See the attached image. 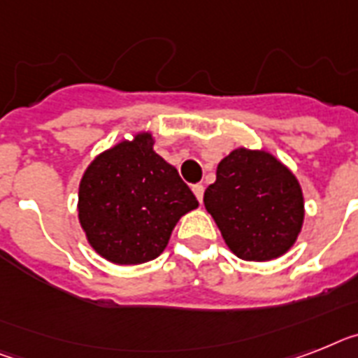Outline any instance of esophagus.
I'll return each mask as SVG.
<instances>
[{"label": "esophagus", "mask_w": 358, "mask_h": 358, "mask_svg": "<svg viewBox=\"0 0 358 358\" xmlns=\"http://www.w3.org/2000/svg\"><path fill=\"white\" fill-rule=\"evenodd\" d=\"M192 192L196 194L197 201H199V203H203V194H205V186L201 185V182H197V185L192 186Z\"/></svg>", "instance_id": "obj_1"}]
</instances>
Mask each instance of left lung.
Masks as SVG:
<instances>
[{
    "label": "left lung",
    "instance_id": "left-lung-1",
    "mask_svg": "<svg viewBox=\"0 0 358 358\" xmlns=\"http://www.w3.org/2000/svg\"><path fill=\"white\" fill-rule=\"evenodd\" d=\"M203 201L229 249L241 259L278 258L302 229V188L267 152L238 148L227 155Z\"/></svg>",
    "mask_w": 358,
    "mask_h": 358
}]
</instances>
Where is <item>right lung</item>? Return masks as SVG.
Here are the masks:
<instances>
[{
	"label": "right lung",
	"mask_w": 358,
	"mask_h": 358,
	"mask_svg": "<svg viewBox=\"0 0 358 358\" xmlns=\"http://www.w3.org/2000/svg\"><path fill=\"white\" fill-rule=\"evenodd\" d=\"M197 199L176 168L153 152L150 133L100 153L78 190V217L102 258L137 265L157 258Z\"/></svg>",
	"instance_id": "1"
}]
</instances>
